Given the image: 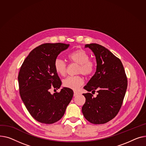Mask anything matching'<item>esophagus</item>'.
I'll list each match as a JSON object with an SVG mask.
<instances>
[{"label": "esophagus", "instance_id": "esophagus-1", "mask_svg": "<svg viewBox=\"0 0 146 146\" xmlns=\"http://www.w3.org/2000/svg\"><path fill=\"white\" fill-rule=\"evenodd\" d=\"M79 94H80V93H79L78 92H77V91H74V96L75 97V96H78Z\"/></svg>", "mask_w": 146, "mask_h": 146}]
</instances>
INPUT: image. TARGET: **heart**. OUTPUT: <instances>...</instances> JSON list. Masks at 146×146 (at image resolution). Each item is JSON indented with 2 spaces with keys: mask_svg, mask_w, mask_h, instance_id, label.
I'll return each instance as SVG.
<instances>
[{
  "mask_svg": "<svg viewBox=\"0 0 146 146\" xmlns=\"http://www.w3.org/2000/svg\"><path fill=\"white\" fill-rule=\"evenodd\" d=\"M70 61L79 64L78 73H81L85 76H88L93 74L96 69V64L90 60L88 54L82 49H78L73 51L68 56ZM54 69L56 72L64 76L66 72V64L64 60L56 58L54 61ZM84 80L80 75L68 76L63 81L65 87L72 90L78 89L83 84Z\"/></svg>",
  "mask_w": 146,
  "mask_h": 146,
  "instance_id": "heart-1",
  "label": "heart"
}]
</instances>
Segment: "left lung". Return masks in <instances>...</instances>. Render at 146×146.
Segmentation results:
<instances>
[{
	"mask_svg": "<svg viewBox=\"0 0 146 146\" xmlns=\"http://www.w3.org/2000/svg\"><path fill=\"white\" fill-rule=\"evenodd\" d=\"M96 56V72L84 87L88 92L97 90L98 95L83 94L86 98L82 112L94 124L106 123L114 118L120 110L127 88V78L120 59L99 44L85 45Z\"/></svg>",
	"mask_w": 146,
	"mask_h": 146,
	"instance_id": "1",
	"label": "left lung"
}]
</instances>
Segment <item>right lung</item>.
I'll use <instances>...</instances> for the list:
<instances>
[{
	"label": "right lung",
	"mask_w": 146,
	"mask_h": 146,
	"mask_svg": "<svg viewBox=\"0 0 146 146\" xmlns=\"http://www.w3.org/2000/svg\"><path fill=\"white\" fill-rule=\"evenodd\" d=\"M69 46L62 43L40 45L31 51L21 67L18 78L21 99L32 117L40 123L59 121L72 98L73 91L66 87L59 92H50L62 84L54 64Z\"/></svg>",
	"instance_id": "obj_1"
}]
</instances>
